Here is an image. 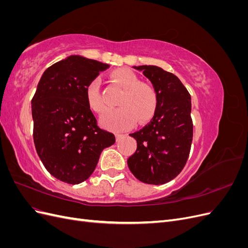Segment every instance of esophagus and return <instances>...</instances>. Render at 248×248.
Wrapping results in <instances>:
<instances>
[{
  "mask_svg": "<svg viewBox=\"0 0 248 248\" xmlns=\"http://www.w3.org/2000/svg\"><path fill=\"white\" fill-rule=\"evenodd\" d=\"M122 136H123L122 133H116V140H119L120 139L122 138Z\"/></svg>",
  "mask_w": 248,
  "mask_h": 248,
  "instance_id": "1",
  "label": "esophagus"
}]
</instances>
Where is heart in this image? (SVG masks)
Returning a JSON list of instances; mask_svg holds the SVG:
<instances>
[{"instance_id": "obj_1", "label": "heart", "mask_w": 248, "mask_h": 248, "mask_svg": "<svg viewBox=\"0 0 248 248\" xmlns=\"http://www.w3.org/2000/svg\"><path fill=\"white\" fill-rule=\"evenodd\" d=\"M109 80L122 90L118 100L120 108L108 110L101 117L100 123L110 130H125L136 122L144 124L151 120L158 108V93L153 85L140 81L138 74L128 68H119L109 73ZM89 108L96 114L106 109L98 82L93 80L86 89Z\"/></svg>"}]
</instances>
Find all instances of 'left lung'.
<instances>
[{"label":"left lung","mask_w":248,"mask_h":248,"mask_svg":"<svg viewBox=\"0 0 248 248\" xmlns=\"http://www.w3.org/2000/svg\"><path fill=\"white\" fill-rule=\"evenodd\" d=\"M134 68L151 80L158 93V108L151 122L129 134L138 147L127 164L140 181L160 185L176 178L188 159L193 136L190 94L175 74L160 67Z\"/></svg>","instance_id":"obj_1"}]
</instances>
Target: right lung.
I'll return each instance as SVG.
<instances>
[{
  "label": "right lung",
  "mask_w": 248,
  "mask_h": 248,
  "mask_svg": "<svg viewBox=\"0 0 248 248\" xmlns=\"http://www.w3.org/2000/svg\"><path fill=\"white\" fill-rule=\"evenodd\" d=\"M109 65L70 56L44 71L32 99L37 154L51 176L68 184L84 182L104 148L115 144L101 129L86 99L90 82Z\"/></svg>",
  "instance_id": "add662e5"
}]
</instances>
